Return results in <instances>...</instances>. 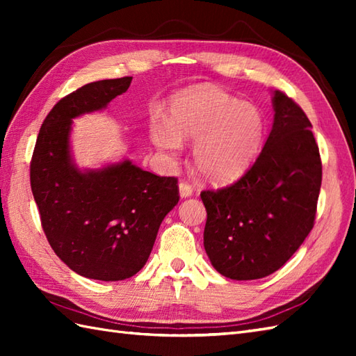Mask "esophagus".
<instances>
[{"label":"esophagus","instance_id":"esophagus-1","mask_svg":"<svg viewBox=\"0 0 356 356\" xmlns=\"http://www.w3.org/2000/svg\"><path fill=\"white\" fill-rule=\"evenodd\" d=\"M179 193L180 197H190V195H193V186L185 182V180H182V182L179 184Z\"/></svg>","mask_w":356,"mask_h":356}]
</instances>
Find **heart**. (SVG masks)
Masks as SVG:
<instances>
[{"label":"heart","instance_id":"1","mask_svg":"<svg viewBox=\"0 0 356 356\" xmlns=\"http://www.w3.org/2000/svg\"><path fill=\"white\" fill-rule=\"evenodd\" d=\"M170 125H151L159 149L174 153L180 142H195L193 161L211 184H229L243 176L259 154L264 134L261 111L216 87H195L172 101Z\"/></svg>","mask_w":356,"mask_h":356}]
</instances>
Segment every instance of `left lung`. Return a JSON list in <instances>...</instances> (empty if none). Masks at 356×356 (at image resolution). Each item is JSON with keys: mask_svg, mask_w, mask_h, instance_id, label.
<instances>
[{"mask_svg": "<svg viewBox=\"0 0 356 356\" xmlns=\"http://www.w3.org/2000/svg\"><path fill=\"white\" fill-rule=\"evenodd\" d=\"M272 104L274 125L251 168L229 186L200 193L208 216L203 246L231 280L274 274L315 223L323 166L312 124L280 90Z\"/></svg>", "mask_w": 356, "mask_h": 356, "instance_id": "8db88e82", "label": "left lung"}]
</instances>
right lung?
<instances>
[{
    "label": "right lung",
    "instance_id": "right-lung-1",
    "mask_svg": "<svg viewBox=\"0 0 356 356\" xmlns=\"http://www.w3.org/2000/svg\"><path fill=\"white\" fill-rule=\"evenodd\" d=\"M131 79L90 82L56 102L30 162V186L51 249L76 274L102 282L138 274L179 202L177 177L156 176L130 161L86 172L72 162V119L105 108Z\"/></svg>",
    "mask_w": 356,
    "mask_h": 356
}]
</instances>
